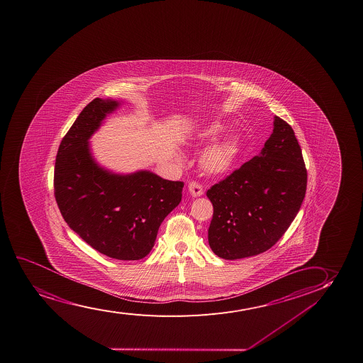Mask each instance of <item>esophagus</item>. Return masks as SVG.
Wrapping results in <instances>:
<instances>
[{
    "label": "esophagus",
    "mask_w": 363,
    "mask_h": 363,
    "mask_svg": "<svg viewBox=\"0 0 363 363\" xmlns=\"http://www.w3.org/2000/svg\"><path fill=\"white\" fill-rule=\"evenodd\" d=\"M189 192L191 194V196H201L202 194H203V189H202L201 184H199L197 182H190V183H189Z\"/></svg>",
    "instance_id": "34e87169"
}]
</instances>
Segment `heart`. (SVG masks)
<instances>
[{"instance_id": "obj_1", "label": "heart", "mask_w": 363, "mask_h": 363, "mask_svg": "<svg viewBox=\"0 0 363 363\" xmlns=\"http://www.w3.org/2000/svg\"><path fill=\"white\" fill-rule=\"evenodd\" d=\"M225 131L222 123L214 122L200 129L197 141L208 144ZM241 155V143L236 136H227L205 150L200 158V164L205 173L210 175L227 174L234 169Z\"/></svg>"}]
</instances>
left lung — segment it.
I'll return each mask as SVG.
<instances>
[{"label":"left lung","mask_w":363,"mask_h":363,"mask_svg":"<svg viewBox=\"0 0 363 363\" xmlns=\"http://www.w3.org/2000/svg\"><path fill=\"white\" fill-rule=\"evenodd\" d=\"M307 171L293 128L274 117V128L256 157L207 190L213 205L208 244L224 259L271 249L300 211Z\"/></svg>","instance_id":"obj_1"}]
</instances>
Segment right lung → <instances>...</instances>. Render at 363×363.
Listing matches in <instances>:
<instances>
[{
	"mask_svg": "<svg viewBox=\"0 0 363 363\" xmlns=\"http://www.w3.org/2000/svg\"><path fill=\"white\" fill-rule=\"evenodd\" d=\"M118 106L95 99L80 112L58 147L53 188L62 217L92 249L135 261L152 250L163 219L182 201L184 183L149 171L114 174L97 164L89 139Z\"/></svg>",
	"mask_w": 363,
	"mask_h": 363,
	"instance_id": "right-lung-1",
	"label": "right lung"
}]
</instances>
